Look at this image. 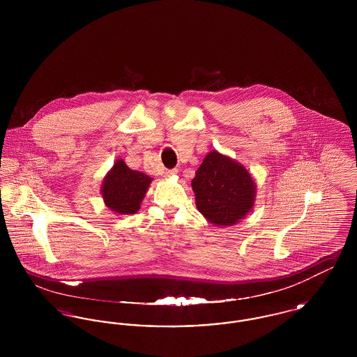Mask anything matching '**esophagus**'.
<instances>
[{"mask_svg":"<svg viewBox=\"0 0 357 357\" xmlns=\"http://www.w3.org/2000/svg\"><path fill=\"white\" fill-rule=\"evenodd\" d=\"M178 174V170L176 169H171V170H166L165 172V176L166 178H171V176H175Z\"/></svg>","mask_w":357,"mask_h":357,"instance_id":"34e87169","label":"esophagus"}]
</instances>
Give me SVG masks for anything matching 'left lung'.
<instances>
[{
	"label": "left lung",
	"instance_id": "1",
	"mask_svg": "<svg viewBox=\"0 0 357 357\" xmlns=\"http://www.w3.org/2000/svg\"><path fill=\"white\" fill-rule=\"evenodd\" d=\"M198 211L210 223L233 226L253 208L257 185L245 166L227 155L210 151L191 181Z\"/></svg>",
	"mask_w": 357,
	"mask_h": 357
}]
</instances>
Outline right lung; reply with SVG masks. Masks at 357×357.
Segmentation results:
<instances>
[{
    "instance_id": "right-lung-1",
    "label": "right lung",
    "mask_w": 357,
    "mask_h": 357,
    "mask_svg": "<svg viewBox=\"0 0 357 357\" xmlns=\"http://www.w3.org/2000/svg\"><path fill=\"white\" fill-rule=\"evenodd\" d=\"M151 182V176L131 170L123 159H118L102 179L100 192L104 204L116 215L135 214Z\"/></svg>"
}]
</instances>
